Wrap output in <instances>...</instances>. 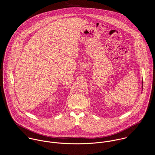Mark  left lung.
Here are the masks:
<instances>
[{"label": "left lung", "instance_id": "left-lung-1", "mask_svg": "<svg viewBox=\"0 0 155 155\" xmlns=\"http://www.w3.org/2000/svg\"><path fill=\"white\" fill-rule=\"evenodd\" d=\"M142 88H143V82H142Z\"/></svg>", "mask_w": 155, "mask_h": 155}]
</instances>
